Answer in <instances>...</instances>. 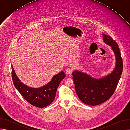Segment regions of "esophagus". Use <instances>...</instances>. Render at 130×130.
I'll use <instances>...</instances> for the list:
<instances>
[{"mask_svg": "<svg viewBox=\"0 0 130 130\" xmlns=\"http://www.w3.org/2000/svg\"><path fill=\"white\" fill-rule=\"evenodd\" d=\"M72 72V69L70 68H68L66 70V72L67 74V75H69V74H71Z\"/></svg>", "mask_w": 130, "mask_h": 130, "instance_id": "34e87169", "label": "esophagus"}]
</instances>
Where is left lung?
Masks as SVG:
<instances>
[{
    "label": "left lung",
    "mask_w": 130,
    "mask_h": 130,
    "mask_svg": "<svg viewBox=\"0 0 130 130\" xmlns=\"http://www.w3.org/2000/svg\"><path fill=\"white\" fill-rule=\"evenodd\" d=\"M102 37L104 43L111 47L115 54L116 62L113 70L99 78L92 77L80 70L72 72L76 93L82 102L89 105L100 104L113 95L123 69L122 60L118 44L107 34L103 33Z\"/></svg>",
    "instance_id": "left-lung-1"
}]
</instances>
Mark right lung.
Segmentation results:
<instances>
[{
  "mask_svg": "<svg viewBox=\"0 0 130 130\" xmlns=\"http://www.w3.org/2000/svg\"><path fill=\"white\" fill-rule=\"evenodd\" d=\"M11 66L12 80L15 87L27 101L40 108L45 107L53 101L57 88L66 76L64 72L61 71L54 76L51 80L46 85L39 88H33L21 82L16 75L12 64Z\"/></svg>",
  "mask_w": 130,
  "mask_h": 130,
  "instance_id": "obj_1",
  "label": "right lung"
}]
</instances>
